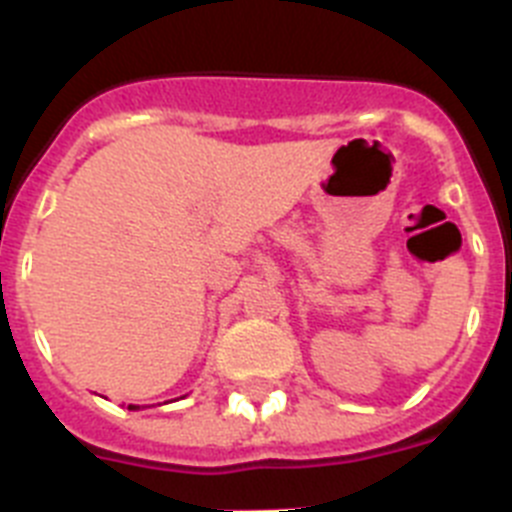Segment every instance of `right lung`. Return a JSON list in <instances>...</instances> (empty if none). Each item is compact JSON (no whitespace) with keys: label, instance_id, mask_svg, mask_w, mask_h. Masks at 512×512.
I'll return each mask as SVG.
<instances>
[{"label":"right lung","instance_id":"add662e5","mask_svg":"<svg viewBox=\"0 0 512 512\" xmlns=\"http://www.w3.org/2000/svg\"><path fill=\"white\" fill-rule=\"evenodd\" d=\"M130 410H138V408H135V405H130Z\"/></svg>","mask_w":512,"mask_h":512}]
</instances>
